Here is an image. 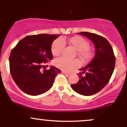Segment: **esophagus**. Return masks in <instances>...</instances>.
Returning <instances> with one entry per match:
<instances>
[{
  "instance_id": "esophagus-1",
  "label": "esophagus",
  "mask_w": 127,
  "mask_h": 127,
  "mask_svg": "<svg viewBox=\"0 0 127 127\" xmlns=\"http://www.w3.org/2000/svg\"><path fill=\"white\" fill-rule=\"evenodd\" d=\"M62 72L64 74H66V75H69L70 73L69 72H65V71H62Z\"/></svg>"
}]
</instances>
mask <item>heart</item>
<instances>
[{"label":"heart","instance_id":"b5f03b06","mask_svg":"<svg viewBox=\"0 0 127 127\" xmlns=\"http://www.w3.org/2000/svg\"><path fill=\"white\" fill-rule=\"evenodd\" d=\"M69 43L78 50V55L83 61H87L90 56V44L85 38L80 36H74L70 38H58L52 44V53L54 56H58L63 51L65 43ZM55 65L59 69L69 71L78 66L80 62L77 59H71L64 56L58 58L55 60Z\"/></svg>","mask_w":127,"mask_h":127}]
</instances>
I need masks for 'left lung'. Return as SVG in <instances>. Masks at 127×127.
Here are the masks:
<instances>
[{
  "label": "left lung",
  "mask_w": 127,
  "mask_h": 127,
  "mask_svg": "<svg viewBox=\"0 0 127 127\" xmlns=\"http://www.w3.org/2000/svg\"><path fill=\"white\" fill-rule=\"evenodd\" d=\"M78 34L93 41L95 55L89 65L80 69L85 75L78 74L80 79L71 87L80 95L91 96L100 92L109 81L115 65V56L111 44L105 37L89 32Z\"/></svg>",
  "instance_id": "obj_1"
}]
</instances>
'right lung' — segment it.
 I'll return each mask as SVG.
<instances>
[{"label":"right lung","instance_id":"right-lung-1","mask_svg":"<svg viewBox=\"0 0 127 127\" xmlns=\"http://www.w3.org/2000/svg\"><path fill=\"white\" fill-rule=\"evenodd\" d=\"M59 36L47 34L28 35L12 49L9 56L10 74L23 92L37 96L52 87L61 71L55 66L46 69L44 64L53 59L52 44Z\"/></svg>","mask_w":127,"mask_h":127}]
</instances>
